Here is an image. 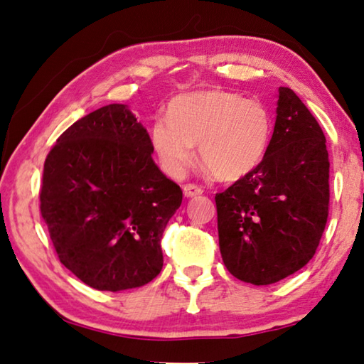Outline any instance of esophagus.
Listing matches in <instances>:
<instances>
[{"label": "esophagus", "mask_w": 364, "mask_h": 364, "mask_svg": "<svg viewBox=\"0 0 364 364\" xmlns=\"http://www.w3.org/2000/svg\"><path fill=\"white\" fill-rule=\"evenodd\" d=\"M183 193L186 197H196V196H200L203 193V189L194 183H188L183 186Z\"/></svg>", "instance_id": "obj_1"}]
</instances>
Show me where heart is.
Segmentation results:
<instances>
[{
  "mask_svg": "<svg viewBox=\"0 0 364 364\" xmlns=\"http://www.w3.org/2000/svg\"><path fill=\"white\" fill-rule=\"evenodd\" d=\"M167 117L149 129L151 146L161 167L180 176L199 144L203 164L223 181H235L253 171L266 156L272 117L257 100L223 89H205L175 97Z\"/></svg>",
  "mask_w": 364,
  "mask_h": 364,
  "instance_id": "1",
  "label": "heart"
}]
</instances>
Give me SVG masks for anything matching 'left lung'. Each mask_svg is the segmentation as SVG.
<instances>
[{"instance_id":"left-lung-1","label":"left lung","mask_w":364,"mask_h":364,"mask_svg":"<svg viewBox=\"0 0 364 364\" xmlns=\"http://www.w3.org/2000/svg\"><path fill=\"white\" fill-rule=\"evenodd\" d=\"M279 92L264 159L215 196L224 266L253 285H270L306 266L329 213L325 134L291 89Z\"/></svg>"}]
</instances>
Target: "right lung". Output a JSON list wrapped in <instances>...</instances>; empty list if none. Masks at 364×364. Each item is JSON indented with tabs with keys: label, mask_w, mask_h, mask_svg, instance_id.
I'll use <instances>...</instances> for the list:
<instances>
[{
	"label": "right lung",
	"mask_w": 364,
	"mask_h": 364,
	"mask_svg": "<svg viewBox=\"0 0 364 364\" xmlns=\"http://www.w3.org/2000/svg\"><path fill=\"white\" fill-rule=\"evenodd\" d=\"M153 151L146 129L113 103L70 125L46 157L39 210L58 259L85 285L121 291L159 275L183 191Z\"/></svg>",
	"instance_id": "1"
}]
</instances>
